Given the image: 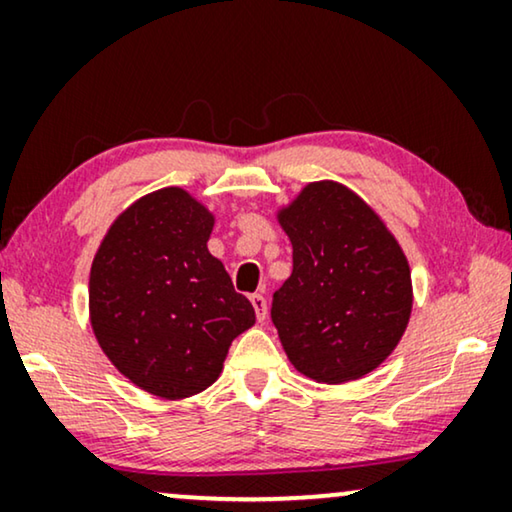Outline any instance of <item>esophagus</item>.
Here are the masks:
<instances>
[{
  "label": "esophagus",
  "instance_id": "obj_1",
  "mask_svg": "<svg viewBox=\"0 0 512 512\" xmlns=\"http://www.w3.org/2000/svg\"><path fill=\"white\" fill-rule=\"evenodd\" d=\"M251 305H254L258 321H265V317H268V300H265L261 293H254V296H251Z\"/></svg>",
  "mask_w": 512,
  "mask_h": 512
}]
</instances>
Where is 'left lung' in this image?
Here are the masks:
<instances>
[{
	"label": "left lung",
	"instance_id": "obj_1",
	"mask_svg": "<svg viewBox=\"0 0 512 512\" xmlns=\"http://www.w3.org/2000/svg\"><path fill=\"white\" fill-rule=\"evenodd\" d=\"M275 216L293 272L272 300V324L293 368L319 384L373 373L412 314L403 247L361 195L333 179L305 184Z\"/></svg>",
	"mask_w": 512,
	"mask_h": 512
}]
</instances>
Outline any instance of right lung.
<instances>
[{
    "label": "right lung",
    "mask_w": 512,
    "mask_h": 512,
    "mask_svg": "<svg viewBox=\"0 0 512 512\" xmlns=\"http://www.w3.org/2000/svg\"><path fill=\"white\" fill-rule=\"evenodd\" d=\"M216 216L186 188L146 193L123 209L90 265L97 345L151 396L179 401L219 380L230 342L256 324L207 249Z\"/></svg>",
    "instance_id": "right-lung-1"
}]
</instances>
